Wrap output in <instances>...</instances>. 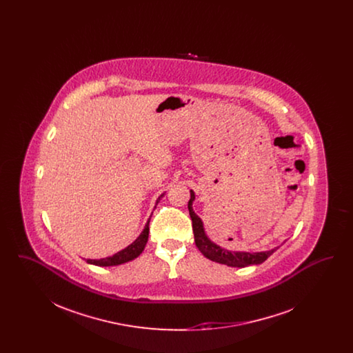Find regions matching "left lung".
<instances>
[{
  "instance_id": "1",
  "label": "left lung",
  "mask_w": 353,
  "mask_h": 353,
  "mask_svg": "<svg viewBox=\"0 0 353 353\" xmlns=\"http://www.w3.org/2000/svg\"><path fill=\"white\" fill-rule=\"evenodd\" d=\"M196 199V194L193 190H190V200L188 202L189 214L193 222V233H194V242L199 248V250L206 256L208 259L222 263L230 268H246L250 265H261L263 263L272 252H276L278 248H274L268 252H232L225 248H221L217 243H214L208 234L205 233L203 222L202 219L194 213L193 210V201Z\"/></svg>"
}]
</instances>
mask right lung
<instances>
[{"label":"right lung","mask_w":353,"mask_h":353,"mask_svg":"<svg viewBox=\"0 0 353 353\" xmlns=\"http://www.w3.org/2000/svg\"><path fill=\"white\" fill-rule=\"evenodd\" d=\"M165 193H163L157 200H156V205L159 203V201L161 200V197H164ZM154 205V208H156ZM148 235H150V219L148 222L145 223L143 232L140 233V235L134 239V242L131 245H128L125 249L120 250V252L111 255V256H107V258H101V259H85L87 263L90 265H95V266H101V268H105V266H118V265H123V263H127L130 261H134V258H137L147 245L148 242Z\"/></svg>","instance_id":"add662e5"}]
</instances>
